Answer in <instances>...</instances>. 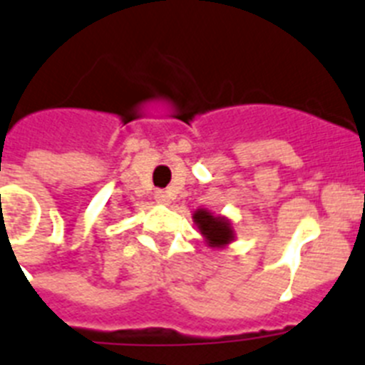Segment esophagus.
Returning a JSON list of instances; mask_svg holds the SVG:
<instances>
[{"mask_svg":"<svg viewBox=\"0 0 365 365\" xmlns=\"http://www.w3.org/2000/svg\"><path fill=\"white\" fill-rule=\"evenodd\" d=\"M155 200H158L159 204H168V202H170V195H168L167 191H158L155 192Z\"/></svg>","mask_w":365,"mask_h":365,"instance_id":"esophagus-1","label":"esophagus"}]
</instances>
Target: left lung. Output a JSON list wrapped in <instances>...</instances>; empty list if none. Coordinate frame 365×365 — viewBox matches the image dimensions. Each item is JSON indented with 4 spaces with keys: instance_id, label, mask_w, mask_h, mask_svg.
I'll list each match as a JSON object with an SVG mask.
<instances>
[{
    "instance_id": "obj_1",
    "label": "left lung",
    "mask_w": 365,
    "mask_h": 365,
    "mask_svg": "<svg viewBox=\"0 0 365 365\" xmlns=\"http://www.w3.org/2000/svg\"><path fill=\"white\" fill-rule=\"evenodd\" d=\"M192 220L211 249H225L234 241V228L226 217H215L207 210H197L192 213Z\"/></svg>"
}]
</instances>
